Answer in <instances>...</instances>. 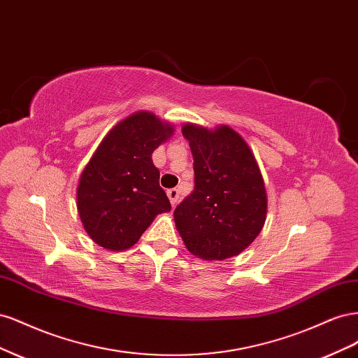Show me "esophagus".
Instances as JSON below:
<instances>
[{
	"instance_id": "obj_1",
	"label": "esophagus",
	"mask_w": 358,
	"mask_h": 358,
	"mask_svg": "<svg viewBox=\"0 0 358 358\" xmlns=\"http://www.w3.org/2000/svg\"><path fill=\"white\" fill-rule=\"evenodd\" d=\"M167 196L170 199V203L173 208H176V204L179 201V191L176 188H170V189H167Z\"/></svg>"
}]
</instances>
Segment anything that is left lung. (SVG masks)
I'll return each instance as SVG.
<instances>
[{
	"label": "left lung",
	"instance_id": "8db88e82",
	"mask_svg": "<svg viewBox=\"0 0 358 358\" xmlns=\"http://www.w3.org/2000/svg\"><path fill=\"white\" fill-rule=\"evenodd\" d=\"M194 158V191L175 209L187 249L203 259L239 255L263 230L267 194L251 148L233 128L185 124Z\"/></svg>",
	"mask_w": 358,
	"mask_h": 358
}]
</instances>
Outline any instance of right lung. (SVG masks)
I'll return each mask as SVG.
<instances>
[{
  "mask_svg": "<svg viewBox=\"0 0 358 358\" xmlns=\"http://www.w3.org/2000/svg\"><path fill=\"white\" fill-rule=\"evenodd\" d=\"M173 133V125L157 115L137 112L101 140L78 185L80 221L96 245L124 251L137 243L157 215L170 212L152 152Z\"/></svg>",
  "mask_w": 358,
  "mask_h": 358,
  "instance_id": "obj_1",
  "label": "right lung"
}]
</instances>
